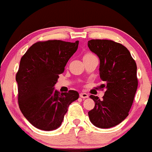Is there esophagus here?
<instances>
[{
  "label": "esophagus",
  "mask_w": 152,
  "mask_h": 152,
  "mask_svg": "<svg viewBox=\"0 0 152 152\" xmlns=\"http://www.w3.org/2000/svg\"><path fill=\"white\" fill-rule=\"evenodd\" d=\"M80 97L82 99H86V98L89 97V95H88V94L84 93V92H81V93H80Z\"/></svg>",
  "instance_id": "34e87169"
}]
</instances>
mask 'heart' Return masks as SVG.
<instances>
[{
	"instance_id": "heart-1",
	"label": "heart",
	"mask_w": 152,
	"mask_h": 152,
	"mask_svg": "<svg viewBox=\"0 0 152 152\" xmlns=\"http://www.w3.org/2000/svg\"><path fill=\"white\" fill-rule=\"evenodd\" d=\"M91 55H93V54H92V53H87V54H86L85 56H91Z\"/></svg>"
}]
</instances>
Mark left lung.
I'll list each match as a JSON object with an SVG mask.
<instances>
[{
  "instance_id": "8db88e82",
  "label": "left lung",
  "mask_w": 152,
  "mask_h": 152,
  "mask_svg": "<svg viewBox=\"0 0 152 152\" xmlns=\"http://www.w3.org/2000/svg\"><path fill=\"white\" fill-rule=\"evenodd\" d=\"M91 51L100 60V78L106 88L102 101L90 95L95 107L89 111V119L95 126L110 128L115 126L128 115L138 86L137 64L126 47L112 40L91 39Z\"/></svg>"
}]
</instances>
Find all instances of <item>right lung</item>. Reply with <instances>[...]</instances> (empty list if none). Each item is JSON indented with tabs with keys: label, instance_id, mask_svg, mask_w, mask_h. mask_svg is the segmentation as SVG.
I'll list each match as a JSON object with an SVG mask.
<instances>
[{
	"label": "right lung",
	"instance_id": "obj_1",
	"mask_svg": "<svg viewBox=\"0 0 152 152\" xmlns=\"http://www.w3.org/2000/svg\"><path fill=\"white\" fill-rule=\"evenodd\" d=\"M78 43L37 42L21 57L15 77L18 106L24 116L38 129L52 131L59 128L69 104L79 98L77 91L60 93L53 87Z\"/></svg>",
	"mask_w": 152,
	"mask_h": 152
}]
</instances>
